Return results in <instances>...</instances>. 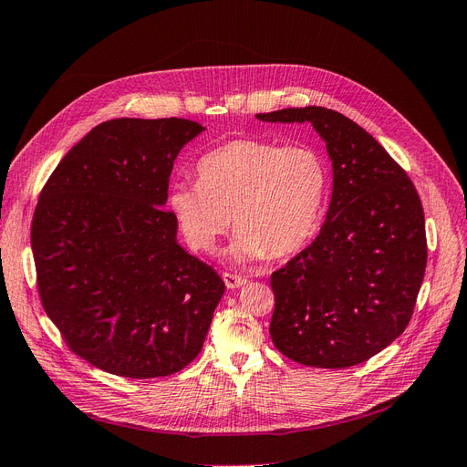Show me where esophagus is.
Segmentation results:
<instances>
[{"label": "esophagus", "instance_id": "34e87169", "mask_svg": "<svg viewBox=\"0 0 467 467\" xmlns=\"http://www.w3.org/2000/svg\"><path fill=\"white\" fill-rule=\"evenodd\" d=\"M223 281L224 285H227V288H240L243 285H246V277H243V275H234V273H223Z\"/></svg>", "mask_w": 467, "mask_h": 467}]
</instances>
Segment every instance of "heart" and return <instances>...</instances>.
Instances as JSON below:
<instances>
[{"instance_id": "1", "label": "heart", "mask_w": 467, "mask_h": 467, "mask_svg": "<svg viewBox=\"0 0 467 467\" xmlns=\"http://www.w3.org/2000/svg\"><path fill=\"white\" fill-rule=\"evenodd\" d=\"M196 175L198 184L169 190V210L196 250H213L231 217L240 262L295 254L317 227L327 165L312 146L238 138L202 155Z\"/></svg>"}]
</instances>
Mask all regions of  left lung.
<instances>
[{
	"label": "left lung",
	"mask_w": 467,
	"mask_h": 467,
	"mask_svg": "<svg viewBox=\"0 0 467 467\" xmlns=\"http://www.w3.org/2000/svg\"><path fill=\"white\" fill-rule=\"evenodd\" d=\"M255 117L312 123L333 161V196L317 238L271 275L275 348L309 368L364 364L404 333L423 283L418 190L369 132L338 111L307 106Z\"/></svg>",
	"instance_id": "8db88e82"
}]
</instances>
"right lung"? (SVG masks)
I'll list each match as a JSON object with an SVG mask.
<instances>
[{"label": "right lung", "mask_w": 467, "mask_h": 467, "mask_svg": "<svg viewBox=\"0 0 467 467\" xmlns=\"http://www.w3.org/2000/svg\"><path fill=\"white\" fill-rule=\"evenodd\" d=\"M188 119H111L67 151L32 219L47 317L77 356L119 377L186 368L210 331L224 283L177 243L165 210Z\"/></svg>", "instance_id": "right-lung-1"}]
</instances>
